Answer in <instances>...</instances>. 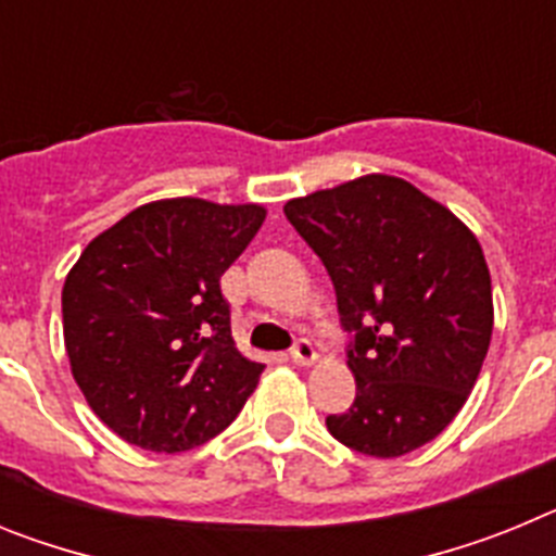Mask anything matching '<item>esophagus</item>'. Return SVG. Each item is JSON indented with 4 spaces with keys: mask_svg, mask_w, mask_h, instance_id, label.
<instances>
[{
    "mask_svg": "<svg viewBox=\"0 0 556 556\" xmlns=\"http://www.w3.org/2000/svg\"><path fill=\"white\" fill-rule=\"evenodd\" d=\"M289 358H292L294 365L306 367V365H312L314 358H317V351H314V345L308 342V339H298V342L292 345V351H289Z\"/></svg>",
    "mask_w": 556,
    "mask_h": 556,
    "instance_id": "34e87169",
    "label": "esophagus"
}]
</instances>
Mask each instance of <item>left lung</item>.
Instances as JSON below:
<instances>
[{
	"mask_svg": "<svg viewBox=\"0 0 556 556\" xmlns=\"http://www.w3.org/2000/svg\"><path fill=\"white\" fill-rule=\"evenodd\" d=\"M283 214L326 264L351 333L356 401L326 417L328 431L378 459L431 443L468 401L493 333L476 236L392 175L289 200Z\"/></svg>",
	"mask_w": 556,
	"mask_h": 556,
	"instance_id": "8db88e82",
	"label": "left lung"
}]
</instances>
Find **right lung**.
Segmentation results:
<instances>
[{"label":"right lung","mask_w":556,"mask_h":556,"mask_svg":"<svg viewBox=\"0 0 556 556\" xmlns=\"http://www.w3.org/2000/svg\"><path fill=\"white\" fill-rule=\"evenodd\" d=\"M262 205L147 203L88 242L63 283L72 376L102 424L155 454L228 429L264 365L236 351L219 278L262 228Z\"/></svg>","instance_id":"obj_1"}]
</instances>
